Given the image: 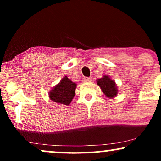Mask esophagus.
<instances>
[{
	"label": "esophagus",
	"instance_id": "1",
	"mask_svg": "<svg viewBox=\"0 0 161 161\" xmlns=\"http://www.w3.org/2000/svg\"><path fill=\"white\" fill-rule=\"evenodd\" d=\"M92 80V79L90 78H83V80H82V81L83 82H90V81Z\"/></svg>",
	"mask_w": 161,
	"mask_h": 161
}]
</instances>
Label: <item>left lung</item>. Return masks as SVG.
Instances as JSON below:
<instances>
[{"instance_id":"8db88e82","label":"left lung","mask_w":161,"mask_h":161,"mask_svg":"<svg viewBox=\"0 0 161 161\" xmlns=\"http://www.w3.org/2000/svg\"><path fill=\"white\" fill-rule=\"evenodd\" d=\"M97 83L101 88L103 93L109 98H113L116 96L118 93V89L116 83L111 80L108 75L103 76L102 78L97 79Z\"/></svg>"}]
</instances>
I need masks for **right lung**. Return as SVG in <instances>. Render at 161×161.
I'll return each mask as SVG.
<instances>
[{"instance_id": "obj_1", "label": "right lung", "mask_w": 161, "mask_h": 161, "mask_svg": "<svg viewBox=\"0 0 161 161\" xmlns=\"http://www.w3.org/2000/svg\"><path fill=\"white\" fill-rule=\"evenodd\" d=\"M76 83L65 76L61 79L60 83L53 87L49 92L50 99L53 102L68 105L70 104L75 95Z\"/></svg>"}]
</instances>
